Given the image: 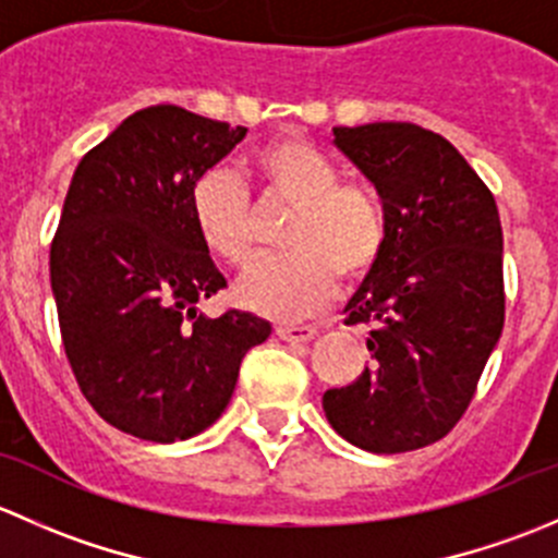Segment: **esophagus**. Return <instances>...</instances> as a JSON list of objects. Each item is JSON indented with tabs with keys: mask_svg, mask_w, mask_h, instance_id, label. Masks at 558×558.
<instances>
[{
	"mask_svg": "<svg viewBox=\"0 0 558 558\" xmlns=\"http://www.w3.org/2000/svg\"><path fill=\"white\" fill-rule=\"evenodd\" d=\"M275 335H278L280 340H286V342H294V345H302V342H311L313 337L318 335V329H315V326L280 324L278 329H275Z\"/></svg>",
	"mask_w": 558,
	"mask_h": 558,
	"instance_id": "obj_1",
	"label": "esophagus"
}]
</instances>
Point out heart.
<instances>
[{
    "instance_id": "obj_1",
    "label": "heart",
    "mask_w": 558,
    "mask_h": 558,
    "mask_svg": "<svg viewBox=\"0 0 558 558\" xmlns=\"http://www.w3.org/2000/svg\"><path fill=\"white\" fill-rule=\"evenodd\" d=\"M247 172L267 202L289 205L280 229L286 253L262 258L238 283V302L275 320L318 313L337 289L367 278L388 240L386 207L362 180H342L335 161L302 137H280L247 159ZM189 213L202 247L229 267L253 253V205L227 170H207L191 183Z\"/></svg>"
}]
</instances>
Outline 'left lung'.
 <instances>
[{"label": "left lung", "mask_w": 558, "mask_h": 558, "mask_svg": "<svg viewBox=\"0 0 558 558\" xmlns=\"http://www.w3.org/2000/svg\"><path fill=\"white\" fill-rule=\"evenodd\" d=\"M335 145L386 207L380 262L345 305L373 364L324 393L331 429L373 453L432 446L475 397L505 326L494 194L440 134L415 123L337 126Z\"/></svg>", "instance_id": "8db88e82"}]
</instances>
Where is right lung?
<instances>
[{
	"label": "right lung",
	"mask_w": 558,
	"mask_h": 558,
	"mask_svg": "<svg viewBox=\"0 0 558 558\" xmlns=\"http://www.w3.org/2000/svg\"><path fill=\"white\" fill-rule=\"evenodd\" d=\"M245 132L154 105L72 174L50 243L61 340L83 397L140 440H189L216 424L243 356L272 331L253 313H196L227 278L196 238L189 191Z\"/></svg>",
	"instance_id": "right-lung-1"
}]
</instances>
